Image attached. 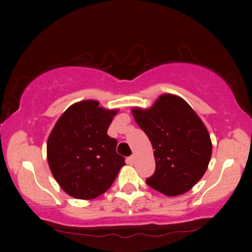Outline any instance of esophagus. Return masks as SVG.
<instances>
[{"label":"esophagus","instance_id":"esophagus-1","mask_svg":"<svg viewBox=\"0 0 252 252\" xmlns=\"http://www.w3.org/2000/svg\"><path fill=\"white\" fill-rule=\"evenodd\" d=\"M127 164H129V165H133L134 164V161H135V157L134 156H130V157H128L127 158Z\"/></svg>","mask_w":252,"mask_h":252}]
</instances>
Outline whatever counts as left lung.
Wrapping results in <instances>:
<instances>
[{"label": "left lung", "instance_id": "8db88e82", "mask_svg": "<svg viewBox=\"0 0 252 252\" xmlns=\"http://www.w3.org/2000/svg\"><path fill=\"white\" fill-rule=\"evenodd\" d=\"M132 115L155 149L156 171L147 184L170 197L190 190L212 154L210 134L197 113L180 96L163 94L150 108H133Z\"/></svg>", "mask_w": 252, "mask_h": 252}]
</instances>
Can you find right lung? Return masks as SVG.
Segmentation results:
<instances>
[{
  "mask_svg": "<svg viewBox=\"0 0 252 252\" xmlns=\"http://www.w3.org/2000/svg\"><path fill=\"white\" fill-rule=\"evenodd\" d=\"M117 109L85 99L65 110L47 141V159L55 180L78 199L98 197L111 187L125 158L117 154V140L106 132Z\"/></svg>",
  "mask_w": 252,
  "mask_h": 252,
  "instance_id": "1",
  "label": "right lung"
}]
</instances>
